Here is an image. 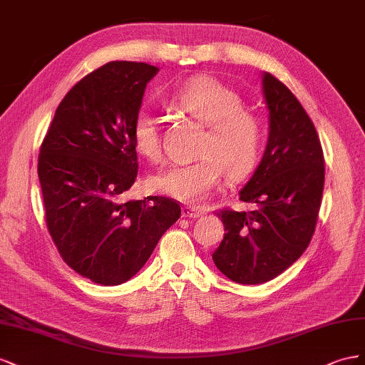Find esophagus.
I'll use <instances>...</instances> for the list:
<instances>
[{"instance_id": "obj_1", "label": "esophagus", "mask_w": 365, "mask_h": 365, "mask_svg": "<svg viewBox=\"0 0 365 365\" xmlns=\"http://www.w3.org/2000/svg\"><path fill=\"white\" fill-rule=\"evenodd\" d=\"M182 215L186 218H199L203 215V211L200 207H195V206H183Z\"/></svg>"}]
</instances>
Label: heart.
I'll list each match as a JSON object with an SVG mask.
<instances>
[{
	"label": "heart",
	"instance_id": "b5f03b06",
	"mask_svg": "<svg viewBox=\"0 0 365 365\" xmlns=\"http://www.w3.org/2000/svg\"><path fill=\"white\" fill-rule=\"evenodd\" d=\"M170 103L206 127L197 148L199 160L173 165L151 177L159 192L185 203L206 200L220 185L225 171L238 180L252 171L263 145V122L243 107L238 93L211 76H195L170 95ZM136 150L150 160H159L162 140L154 114L140 110L131 125Z\"/></svg>",
	"mask_w": 365,
	"mask_h": 365
}]
</instances>
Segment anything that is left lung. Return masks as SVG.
<instances>
[{"label": "left lung", "instance_id": "8db88e82", "mask_svg": "<svg viewBox=\"0 0 365 365\" xmlns=\"http://www.w3.org/2000/svg\"><path fill=\"white\" fill-rule=\"evenodd\" d=\"M269 108L267 147L240 191L251 211H217L225 237L212 259L240 284H262L292 266L314 237L324 190V154L315 125L297 96L270 73L263 75Z\"/></svg>", "mask_w": 365, "mask_h": 365}]
</instances>
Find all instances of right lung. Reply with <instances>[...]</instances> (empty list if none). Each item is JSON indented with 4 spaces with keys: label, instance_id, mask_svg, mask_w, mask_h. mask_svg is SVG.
<instances>
[{
    "label": "right lung",
    "instance_id": "add662e5",
    "mask_svg": "<svg viewBox=\"0 0 365 365\" xmlns=\"http://www.w3.org/2000/svg\"><path fill=\"white\" fill-rule=\"evenodd\" d=\"M158 71L113 61L88 73L61 101L39 148L51 240L75 272L102 286L136 275L182 212L170 197L123 200L139 170L131 125Z\"/></svg>",
    "mask_w": 365,
    "mask_h": 365
}]
</instances>
